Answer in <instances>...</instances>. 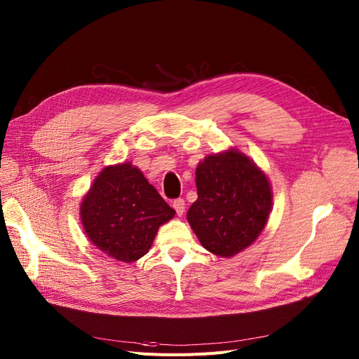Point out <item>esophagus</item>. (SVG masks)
Wrapping results in <instances>:
<instances>
[{
    "label": "esophagus",
    "instance_id": "1",
    "mask_svg": "<svg viewBox=\"0 0 359 359\" xmlns=\"http://www.w3.org/2000/svg\"><path fill=\"white\" fill-rule=\"evenodd\" d=\"M184 206H186V203H184V201H183V199H175V201H173V208H175V211L177 212V215H179V217H182V215H183V212H184Z\"/></svg>",
    "mask_w": 359,
    "mask_h": 359
}]
</instances>
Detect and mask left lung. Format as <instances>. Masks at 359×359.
Returning <instances> with one entry per match:
<instances>
[{
  "instance_id": "obj_1",
  "label": "left lung",
  "mask_w": 359,
  "mask_h": 359,
  "mask_svg": "<svg viewBox=\"0 0 359 359\" xmlns=\"http://www.w3.org/2000/svg\"><path fill=\"white\" fill-rule=\"evenodd\" d=\"M198 199L187 221L202 246L231 257L265 229L272 192L268 177L236 149L206 157L196 167Z\"/></svg>"
}]
</instances>
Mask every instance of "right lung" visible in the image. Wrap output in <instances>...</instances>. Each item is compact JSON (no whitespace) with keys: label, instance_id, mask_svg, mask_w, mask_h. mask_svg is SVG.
Listing matches in <instances>:
<instances>
[{"label":"right lung","instance_id":"add662e5","mask_svg":"<svg viewBox=\"0 0 359 359\" xmlns=\"http://www.w3.org/2000/svg\"><path fill=\"white\" fill-rule=\"evenodd\" d=\"M80 211L94 246L126 263L148 253L160 225L176 214L130 163L106 167Z\"/></svg>","mask_w":359,"mask_h":359}]
</instances>
